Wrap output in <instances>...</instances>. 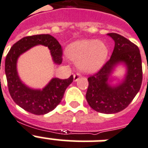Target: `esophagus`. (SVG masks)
<instances>
[{"label":"esophagus","mask_w":148,"mask_h":148,"mask_svg":"<svg viewBox=\"0 0 148 148\" xmlns=\"http://www.w3.org/2000/svg\"><path fill=\"white\" fill-rule=\"evenodd\" d=\"M80 77V74H76L74 75V81H77L78 80V79Z\"/></svg>","instance_id":"esophagus-1"}]
</instances>
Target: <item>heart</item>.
Returning a JSON list of instances; mask_svg holds the SVG:
<instances>
[{
  "instance_id": "heart-1",
  "label": "heart",
  "mask_w": 148,
  "mask_h": 148,
  "mask_svg": "<svg viewBox=\"0 0 148 148\" xmlns=\"http://www.w3.org/2000/svg\"><path fill=\"white\" fill-rule=\"evenodd\" d=\"M66 55L68 59L78 64L80 70L92 73L104 65L108 55V48L102 41L83 40L68 46Z\"/></svg>"
}]
</instances>
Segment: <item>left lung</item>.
<instances>
[{
  "label": "left lung",
  "instance_id": "1",
  "mask_svg": "<svg viewBox=\"0 0 148 148\" xmlns=\"http://www.w3.org/2000/svg\"><path fill=\"white\" fill-rule=\"evenodd\" d=\"M108 35L114 40V51L110 59L102 68L88 78L89 86L86 99L95 111L115 114L127 108L140 90L142 83V64L137 46L116 33H109ZM120 63L127 66L125 78L117 85H110L109 77L114 68Z\"/></svg>",
  "mask_w": 148,
  "mask_h": 148
}]
</instances>
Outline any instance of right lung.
Here are the masks:
<instances>
[{"label": "right lung", "instance_id": "right-lung-1", "mask_svg": "<svg viewBox=\"0 0 148 148\" xmlns=\"http://www.w3.org/2000/svg\"><path fill=\"white\" fill-rule=\"evenodd\" d=\"M48 47L54 62H62V48L56 39L49 34L28 36L11 47L5 60V74L9 92L13 101L25 110L36 115H43L55 109L61 102L65 89L73 82V75L62 80L53 78L43 89H33L25 85L18 77L17 59L21 54L36 45Z\"/></svg>", "mask_w": 148, "mask_h": 148}]
</instances>
